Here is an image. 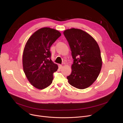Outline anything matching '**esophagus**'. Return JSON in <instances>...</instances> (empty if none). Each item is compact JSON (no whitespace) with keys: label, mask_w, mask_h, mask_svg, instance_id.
I'll list each match as a JSON object with an SVG mask.
<instances>
[{"label":"esophagus","mask_w":123,"mask_h":123,"mask_svg":"<svg viewBox=\"0 0 123 123\" xmlns=\"http://www.w3.org/2000/svg\"><path fill=\"white\" fill-rule=\"evenodd\" d=\"M62 67H63V66L62 65H60H60H59V69H61L62 68Z\"/></svg>","instance_id":"esophagus-1"}]
</instances>
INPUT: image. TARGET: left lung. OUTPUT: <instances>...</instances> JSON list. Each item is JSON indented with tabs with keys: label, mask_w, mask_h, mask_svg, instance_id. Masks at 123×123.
Returning <instances> with one entry per match:
<instances>
[{
	"label": "left lung",
	"mask_w": 123,
	"mask_h": 123,
	"mask_svg": "<svg viewBox=\"0 0 123 123\" xmlns=\"http://www.w3.org/2000/svg\"><path fill=\"white\" fill-rule=\"evenodd\" d=\"M63 34L74 59L71 73L67 77L68 81L76 88L86 89L96 81L101 71L102 60L99 45L91 35L81 29H67Z\"/></svg>",
	"instance_id": "left-lung-1"
}]
</instances>
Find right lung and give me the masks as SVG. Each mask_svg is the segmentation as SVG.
Masks as SVG:
<instances>
[{
  "label": "right lung",
  "mask_w": 123,
  "mask_h": 123,
  "mask_svg": "<svg viewBox=\"0 0 123 123\" xmlns=\"http://www.w3.org/2000/svg\"><path fill=\"white\" fill-rule=\"evenodd\" d=\"M61 35L57 30L44 27L35 32L25 44L22 57L24 72L31 84L38 89L46 88L52 82L58 67L51 59L50 50Z\"/></svg>",
  "instance_id": "obj_1"
}]
</instances>
